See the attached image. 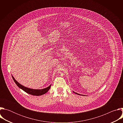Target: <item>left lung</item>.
<instances>
[{"label":"left lung","instance_id":"1","mask_svg":"<svg viewBox=\"0 0 123 123\" xmlns=\"http://www.w3.org/2000/svg\"><path fill=\"white\" fill-rule=\"evenodd\" d=\"M74 93H75V94H78V95H81L80 94H79V93H76V92H73Z\"/></svg>","mask_w":123,"mask_h":123}]
</instances>
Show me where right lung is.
<instances>
[{
  "label": "right lung",
  "mask_w": 123,
  "mask_h": 123,
  "mask_svg": "<svg viewBox=\"0 0 123 123\" xmlns=\"http://www.w3.org/2000/svg\"><path fill=\"white\" fill-rule=\"evenodd\" d=\"M12 78L14 82L20 89H21V90L24 91L25 92H26L32 95H35V96L42 95L46 93H47L50 88L51 85H50L49 86L46 87V88H44L43 89H32L28 88V87H26V86L22 85L21 84H20L19 83H18L14 79V78L13 77V76L12 75Z\"/></svg>",
  "instance_id": "1"
}]
</instances>
